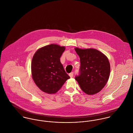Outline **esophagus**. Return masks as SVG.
<instances>
[{
	"label": "esophagus",
	"instance_id": "obj_1",
	"mask_svg": "<svg viewBox=\"0 0 133 133\" xmlns=\"http://www.w3.org/2000/svg\"><path fill=\"white\" fill-rule=\"evenodd\" d=\"M73 72H71L70 73H69V76L72 78V77H73Z\"/></svg>",
	"mask_w": 133,
	"mask_h": 133
}]
</instances>
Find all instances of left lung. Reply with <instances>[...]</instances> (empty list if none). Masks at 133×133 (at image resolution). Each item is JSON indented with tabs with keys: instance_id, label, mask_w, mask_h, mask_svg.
Here are the masks:
<instances>
[{
	"instance_id": "left-lung-1",
	"label": "left lung",
	"mask_w": 133,
	"mask_h": 133,
	"mask_svg": "<svg viewBox=\"0 0 133 133\" xmlns=\"http://www.w3.org/2000/svg\"><path fill=\"white\" fill-rule=\"evenodd\" d=\"M80 58V74L75 79L82 91L89 95L101 91L108 82L110 65L108 58L95 49H82L75 48Z\"/></svg>"
}]
</instances>
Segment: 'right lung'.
Masks as SVG:
<instances>
[{"label":"right lung","instance_id":"right-lung-1","mask_svg":"<svg viewBox=\"0 0 133 133\" xmlns=\"http://www.w3.org/2000/svg\"><path fill=\"white\" fill-rule=\"evenodd\" d=\"M65 47L51 44L39 49L31 62L33 80L42 92L55 94L70 78L60 62Z\"/></svg>","mask_w":133,"mask_h":133}]
</instances>
